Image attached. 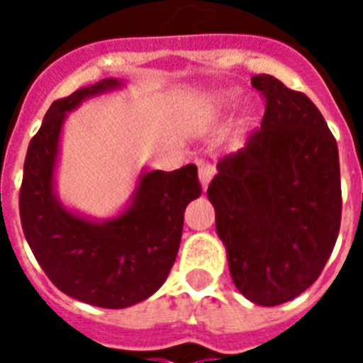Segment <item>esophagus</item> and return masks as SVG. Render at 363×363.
I'll use <instances>...</instances> for the list:
<instances>
[{
  "label": "esophagus",
  "mask_w": 363,
  "mask_h": 363,
  "mask_svg": "<svg viewBox=\"0 0 363 363\" xmlns=\"http://www.w3.org/2000/svg\"><path fill=\"white\" fill-rule=\"evenodd\" d=\"M216 174V169H213L212 163L208 161H198V177H200V184H202V190L208 189V184L213 179Z\"/></svg>",
  "instance_id": "1"
}]
</instances>
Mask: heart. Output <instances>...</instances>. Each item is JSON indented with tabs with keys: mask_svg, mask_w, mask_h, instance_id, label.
I'll return each instance as SVG.
<instances>
[{
	"mask_svg": "<svg viewBox=\"0 0 363 363\" xmlns=\"http://www.w3.org/2000/svg\"><path fill=\"white\" fill-rule=\"evenodd\" d=\"M237 89H225L220 91L218 95H216V103L220 104V106H231V104L237 101ZM245 122H249V116H245Z\"/></svg>",
	"mask_w": 363,
	"mask_h": 363,
	"instance_id": "1",
	"label": "heart"
}]
</instances>
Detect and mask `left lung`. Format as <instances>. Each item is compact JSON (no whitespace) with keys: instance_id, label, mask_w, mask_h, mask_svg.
Instances as JSON below:
<instances>
[{"instance_id":"left-lung-1","label":"left lung","mask_w":363,"mask_h":363,"mask_svg":"<svg viewBox=\"0 0 363 363\" xmlns=\"http://www.w3.org/2000/svg\"><path fill=\"white\" fill-rule=\"evenodd\" d=\"M267 96L259 132L218 163L208 186L229 272L249 301L286 303L319 278L335 249L340 163L319 108L272 75H255Z\"/></svg>"}]
</instances>
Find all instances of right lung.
<instances>
[{"label":"right lung","instance_id":"1","mask_svg":"<svg viewBox=\"0 0 363 363\" xmlns=\"http://www.w3.org/2000/svg\"><path fill=\"white\" fill-rule=\"evenodd\" d=\"M126 87L106 77L54 101L28 143L19 212L30 251L66 296L104 309H124L157 291L179 252L186 206L200 196L196 165L138 174L135 189L112 218L67 208L56 190L62 132L69 112L89 99Z\"/></svg>","mask_w":363,"mask_h":363}]
</instances>
